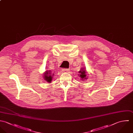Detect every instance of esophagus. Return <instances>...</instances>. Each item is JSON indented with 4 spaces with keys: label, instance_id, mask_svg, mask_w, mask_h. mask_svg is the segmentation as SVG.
<instances>
[{
    "label": "esophagus",
    "instance_id": "1",
    "mask_svg": "<svg viewBox=\"0 0 133 133\" xmlns=\"http://www.w3.org/2000/svg\"><path fill=\"white\" fill-rule=\"evenodd\" d=\"M68 71H69L68 69H62V71L64 72L67 73V72H68Z\"/></svg>",
    "mask_w": 133,
    "mask_h": 133
}]
</instances>
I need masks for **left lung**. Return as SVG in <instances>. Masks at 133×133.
Instances as JSON below:
<instances>
[{
	"instance_id": "obj_1",
	"label": "left lung",
	"mask_w": 133,
	"mask_h": 133,
	"mask_svg": "<svg viewBox=\"0 0 133 133\" xmlns=\"http://www.w3.org/2000/svg\"><path fill=\"white\" fill-rule=\"evenodd\" d=\"M79 76L81 77V80H83V81H85L86 79H87L88 78H87L86 76V73L87 71H86V68H81V70L79 71Z\"/></svg>"
}]
</instances>
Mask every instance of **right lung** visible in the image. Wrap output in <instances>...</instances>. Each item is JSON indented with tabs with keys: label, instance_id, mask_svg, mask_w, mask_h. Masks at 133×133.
Returning a JSON list of instances; mask_svg holds the SVG:
<instances>
[{
	"label": "right lung",
	"instance_id": "obj_1",
	"mask_svg": "<svg viewBox=\"0 0 133 133\" xmlns=\"http://www.w3.org/2000/svg\"><path fill=\"white\" fill-rule=\"evenodd\" d=\"M54 74H52V72H51V71H46L45 72L44 74V80H46V82L48 83H51V81L52 80L53 78Z\"/></svg>",
	"mask_w": 133,
	"mask_h": 133
}]
</instances>
